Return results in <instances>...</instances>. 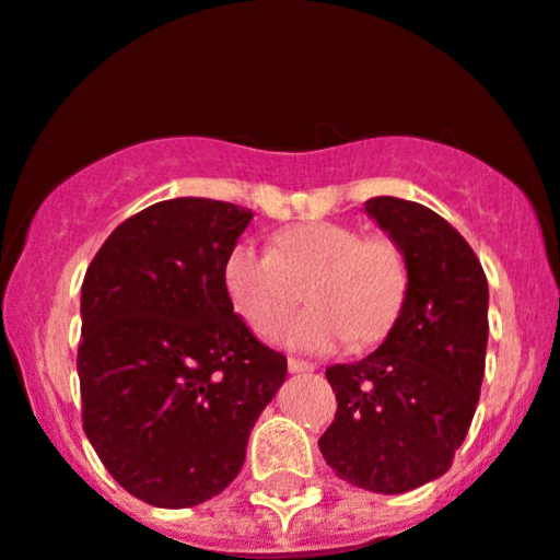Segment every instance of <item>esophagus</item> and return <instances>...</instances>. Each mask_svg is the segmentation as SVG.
Wrapping results in <instances>:
<instances>
[{
	"label": "esophagus",
	"instance_id": "1",
	"mask_svg": "<svg viewBox=\"0 0 560 560\" xmlns=\"http://www.w3.org/2000/svg\"><path fill=\"white\" fill-rule=\"evenodd\" d=\"M290 373H314L316 364L314 362H305V359H298V357H290Z\"/></svg>",
	"mask_w": 560,
	"mask_h": 560
}]
</instances>
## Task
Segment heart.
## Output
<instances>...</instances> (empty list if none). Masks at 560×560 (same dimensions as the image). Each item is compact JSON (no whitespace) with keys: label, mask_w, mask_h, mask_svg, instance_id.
<instances>
[{"label":"heart","mask_w":560,"mask_h":560,"mask_svg":"<svg viewBox=\"0 0 560 560\" xmlns=\"http://www.w3.org/2000/svg\"><path fill=\"white\" fill-rule=\"evenodd\" d=\"M222 284L233 311L257 335L279 332L300 305H308L284 329L292 349L335 351L351 343L375 346L402 316L410 292V265L388 235H364L338 220H308L273 235L270 249L238 241L222 265Z\"/></svg>","instance_id":"b5f03b06"}]
</instances>
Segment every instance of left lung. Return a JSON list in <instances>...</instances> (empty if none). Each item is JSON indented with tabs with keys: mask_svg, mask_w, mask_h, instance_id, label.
I'll list each match as a JSON object with an SVG mask.
<instances>
[{
	"mask_svg": "<svg viewBox=\"0 0 560 560\" xmlns=\"http://www.w3.org/2000/svg\"><path fill=\"white\" fill-rule=\"evenodd\" d=\"M364 211L402 246L410 292L384 343L332 364L338 410L319 438L332 472L375 493H405L451 469L480 399L488 281L472 246L427 206L381 196Z\"/></svg>",
	"mask_w": 560,
	"mask_h": 560,
	"instance_id": "1",
	"label": "left lung"
}]
</instances>
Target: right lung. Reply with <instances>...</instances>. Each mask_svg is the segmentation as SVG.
Returning <instances> with one entry per match:
<instances>
[{
  "label": "right lung",
  "instance_id": "obj_1",
  "mask_svg": "<svg viewBox=\"0 0 560 560\" xmlns=\"http://www.w3.org/2000/svg\"><path fill=\"white\" fill-rule=\"evenodd\" d=\"M252 211L152 203L117 225L82 281V429L107 472L152 508L209 502L241 472L287 357L252 335L222 265Z\"/></svg>",
  "mask_w": 560,
  "mask_h": 560
}]
</instances>
